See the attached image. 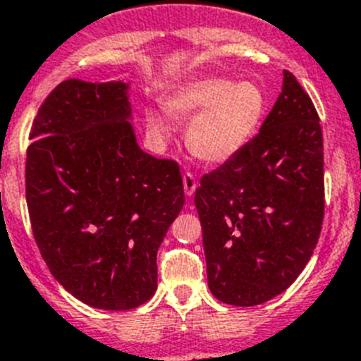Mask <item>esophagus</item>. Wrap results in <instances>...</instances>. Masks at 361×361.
Wrapping results in <instances>:
<instances>
[{
	"label": "esophagus",
	"instance_id": "34e87169",
	"mask_svg": "<svg viewBox=\"0 0 361 361\" xmlns=\"http://www.w3.org/2000/svg\"><path fill=\"white\" fill-rule=\"evenodd\" d=\"M196 187H197V181L194 178L192 173H185L183 174V190L187 196H192L196 192Z\"/></svg>",
	"mask_w": 361,
	"mask_h": 361
}]
</instances>
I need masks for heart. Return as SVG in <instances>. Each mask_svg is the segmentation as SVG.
Listing matches in <instances>:
<instances>
[{
	"label": "heart",
	"instance_id": "obj_1",
	"mask_svg": "<svg viewBox=\"0 0 361 361\" xmlns=\"http://www.w3.org/2000/svg\"><path fill=\"white\" fill-rule=\"evenodd\" d=\"M266 100L262 87L250 80L233 84L230 79L210 77L180 86L165 100L167 113L145 111L147 133L164 144L173 133V118H190L187 145L207 164H225L237 157L257 133L264 118Z\"/></svg>",
	"mask_w": 361,
	"mask_h": 361
}]
</instances>
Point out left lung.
Segmentation results:
<instances>
[{"mask_svg": "<svg viewBox=\"0 0 361 361\" xmlns=\"http://www.w3.org/2000/svg\"><path fill=\"white\" fill-rule=\"evenodd\" d=\"M209 288L230 306H259L306 268L324 219L318 113L293 73L261 131L201 178L194 196Z\"/></svg>", "mask_w": 361, "mask_h": 361, "instance_id": "1", "label": "left lung"}]
</instances>
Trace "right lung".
<instances>
[{"mask_svg":"<svg viewBox=\"0 0 361 361\" xmlns=\"http://www.w3.org/2000/svg\"><path fill=\"white\" fill-rule=\"evenodd\" d=\"M129 84L68 79L39 108L27 151L37 248L75 298L108 311L157 291V253L183 209L180 167L136 144Z\"/></svg>","mask_w":361,"mask_h":361,"instance_id":"1","label":"right lung"}]
</instances>
